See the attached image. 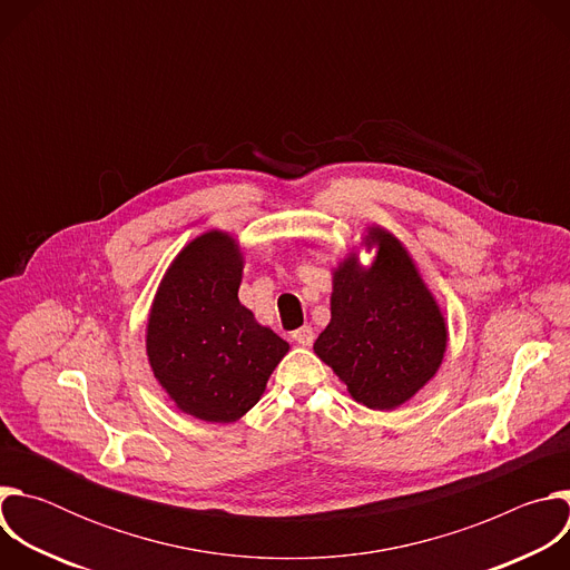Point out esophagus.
Masks as SVG:
<instances>
[{"label":"esophagus","instance_id":"obj_1","mask_svg":"<svg viewBox=\"0 0 570 570\" xmlns=\"http://www.w3.org/2000/svg\"><path fill=\"white\" fill-rule=\"evenodd\" d=\"M293 341H295L297 345H302V347H308V345L315 341V332H313L311 324H304L302 330H297V332L293 334Z\"/></svg>","mask_w":570,"mask_h":570}]
</instances>
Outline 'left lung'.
<instances>
[{
    "mask_svg": "<svg viewBox=\"0 0 570 570\" xmlns=\"http://www.w3.org/2000/svg\"><path fill=\"white\" fill-rule=\"evenodd\" d=\"M372 268L356 257L334 273L332 322L313 350L372 411H392L420 392L446 352V322L399 238L370 227Z\"/></svg>",
    "mask_w": 570,
    "mask_h": 570,
    "instance_id": "obj_1",
    "label": "left lung"
}]
</instances>
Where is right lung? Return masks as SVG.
<instances>
[{
	"label": "right lung",
	"instance_id": "add662e5",
	"mask_svg": "<svg viewBox=\"0 0 570 570\" xmlns=\"http://www.w3.org/2000/svg\"><path fill=\"white\" fill-rule=\"evenodd\" d=\"M243 257L225 232L194 238L161 279L148 315L146 352L178 409L227 424L262 399L288 343L238 302Z\"/></svg>",
	"mask_w": 570,
	"mask_h": 570
}]
</instances>
